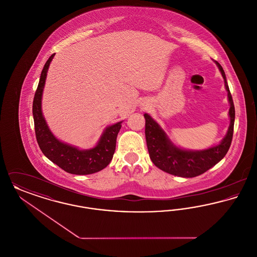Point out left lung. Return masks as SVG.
I'll return each instance as SVG.
<instances>
[{
	"instance_id": "8db88e82",
	"label": "left lung",
	"mask_w": 257,
	"mask_h": 257,
	"mask_svg": "<svg viewBox=\"0 0 257 257\" xmlns=\"http://www.w3.org/2000/svg\"><path fill=\"white\" fill-rule=\"evenodd\" d=\"M216 63L223 77L228 101L230 103V125L227 134L220 145L200 151L180 149L172 145L158 123L154 121L150 115L145 113L146 139L150 159L157 168L165 172L181 177H196L218 164L225 156L230 147L234 129L235 108L224 71L218 61H216Z\"/></svg>"
}]
</instances>
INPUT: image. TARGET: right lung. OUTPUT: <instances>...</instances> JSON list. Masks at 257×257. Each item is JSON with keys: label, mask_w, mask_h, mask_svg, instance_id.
I'll return each instance as SVG.
<instances>
[{"label": "right lung", "mask_w": 257, "mask_h": 257, "mask_svg": "<svg viewBox=\"0 0 257 257\" xmlns=\"http://www.w3.org/2000/svg\"><path fill=\"white\" fill-rule=\"evenodd\" d=\"M53 54L46 61L40 75L34 102L33 114L37 144L42 153L54 164L66 172L72 174H91L105 169L112 159L116 137L121 128V122L115 123L106 128L97 146L88 150H79L76 147L60 142L54 137L46 124L41 112V97Z\"/></svg>", "instance_id": "right-lung-1"}]
</instances>
